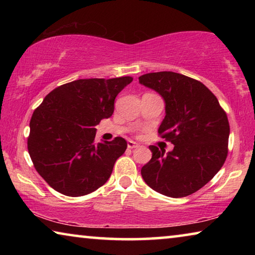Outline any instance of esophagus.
I'll return each instance as SVG.
<instances>
[{
	"label": "esophagus",
	"instance_id": "obj_1",
	"mask_svg": "<svg viewBox=\"0 0 255 255\" xmlns=\"http://www.w3.org/2000/svg\"><path fill=\"white\" fill-rule=\"evenodd\" d=\"M127 146H128V148H137L138 146H139V144L136 143V141L129 140V141H128V144H127Z\"/></svg>",
	"mask_w": 255,
	"mask_h": 255
}]
</instances>
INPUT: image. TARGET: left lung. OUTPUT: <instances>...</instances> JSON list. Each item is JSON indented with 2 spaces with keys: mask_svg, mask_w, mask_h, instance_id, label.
Instances as JSON below:
<instances>
[{
  "mask_svg": "<svg viewBox=\"0 0 255 255\" xmlns=\"http://www.w3.org/2000/svg\"><path fill=\"white\" fill-rule=\"evenodd\" d=\"M138 80L164 100L165 117L158 133L174 145L167 153L150 145L152 158L141 167V176L164 196L187 197L208 183L225 162L227 116L210 90L191 77L157 72Z\"/></svg>",
  "mask_w": 255,
  "mask_h": 255,
  "instance_id": "obj_1",
  "label": "left lung"
}]
</instances>
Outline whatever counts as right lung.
Wrapping results in <instances>:
<instances>
[{
    "instance_id": "1",
    "label": "right lung",
    "mask_w": 255,
    "mask_h": 255,
    "mask_svg": "<svg viewBox=\"0 0 255 255\" xmlns=\"http://www.w3.org/2000/svg\"><path fill=\"white\" fill-rule=\"evenodd\" d=\"M132 77L76 80L46 96L30 120L28 150L42 179L68 197L102 187L127 148L123 137L96 143L97 125L110 118L115 99Z\"/></svg>"
}]
</instances>
